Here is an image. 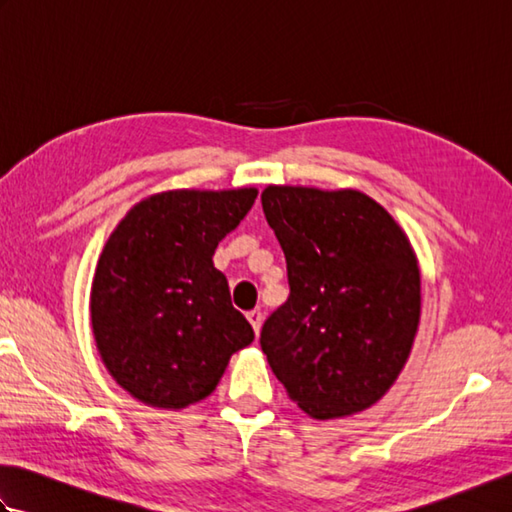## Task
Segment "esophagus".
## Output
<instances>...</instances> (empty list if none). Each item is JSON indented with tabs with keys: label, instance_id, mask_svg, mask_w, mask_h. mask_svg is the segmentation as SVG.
Masks as SVG:
<instances>
[{
	"label": "esophagus",
	"instance_id": "1",
	"mask_svg": "<svg viewBox=\"0 0 512 512\" xmlns=\"http://www.w3.org/2000/svg\"><path fill=\"white\" fill-rule=\"evenodd\" d=\"M246 319L250 321V325H253L255 334H259V330H262V321H264L262 310H250V312L246 314Z\"/></svg>",
	"mask_w": 512,
	"mask_h": 512
}]
</instances>
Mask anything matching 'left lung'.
Segmentation results:
<instances>
[{
  "instance_id": "1",
  "label": "left lung",
  "mask_w": 512,
  "mask_h": 512,
  "mask_svg": "<svg viewBox=\"0 0 512 512\" xmlns=\"http://www.w3.org/2000/svg\"><path fill=\"white\" fill-rule=\"evenodd\" d=\"M262 206L290 284L259 339L270 367L317 420L372 407L396 383L420 323V268L405 231L354 189L270 184Z\"/></svg>"
}]
</instances>
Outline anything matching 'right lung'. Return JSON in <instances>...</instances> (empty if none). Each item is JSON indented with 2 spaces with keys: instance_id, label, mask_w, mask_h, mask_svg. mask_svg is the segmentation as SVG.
Wrapping results in <instances>:
<instances>
[{
  "instance_id": "add662e5",
  "label": "right lung",
  "mask_w": 512,
  "mask_h": 512,
  "mask_svg": "<svg viewBox=\"0 0 512 512\" xmlns=\"http://www.w3.org/2000/svg\"><path fill=\"white\" fill-rule=\"evenodd\" d=\"M257 189L149 195L123 217L96 264L90 317L112 378L145 405L184 409L220 383L255 332L213 266Z\"/></svg>"
}]
</instances>
